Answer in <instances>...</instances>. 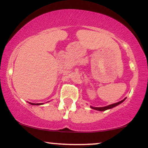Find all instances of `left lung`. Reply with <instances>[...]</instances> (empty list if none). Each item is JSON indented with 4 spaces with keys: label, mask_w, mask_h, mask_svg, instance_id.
Segmentation results:
<instances>
[{
    "label": "left lung",
    "mask_w": 148,
    "mask_h": 148,
    "mask_svg": "<svg viewBox=\"0 0 148 148\" xmlns=\"http://www.w3.org/2000/svg\"><path fill=\"white\" fill-rule=\"evenodd\" d=\"M126 99H124L122 100V101H119L118 103H114V104H112V105H107V106H105V107H92V106H90V107L92 109H95V110H98V111H101V112H103V111H105L107 110V109H112L113 107L117 106V105H120V103H122L123 101L125 100Z\"/></svg>",
    "instance_id": "8db88e82"
}]
</instances>
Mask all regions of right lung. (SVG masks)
Listing matches in <instances>:
<instances>
[{
	"instance_id": "add662e5",
	"label": "right lung",
	"mask_w": 148,
	"mask_h": 148,
	"mask_svg": "<svg viewBox=\"0 0 148 148\" xmlns=\"http://www.w3.org/2000/svg\"><path fill=\"white\" fill-rule=\"evenodd\" d=\"M30 105H42L43 103H29Z\"/></svg>"
}]
</instances>
